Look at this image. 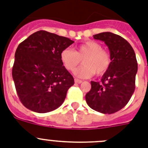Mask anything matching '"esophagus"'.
Returning a JSON list of instances; mask_svg holds the SVG:
<instances>
[{"mask_svg":"<svg viewBox=\"0 0 148 148\" xmlns=\"http://www.w3.org/2000/svg\"><path fill=\"white\" fill-rule=\"evenodd\" d=\"M74 82H75L76 84H81L82 80H79V79H77V78H75V79H74Z\"/></svg>","mask_w":148,"mask_h":148,"instance_id":"34e87169","label":"esophagus"}]
</instances>
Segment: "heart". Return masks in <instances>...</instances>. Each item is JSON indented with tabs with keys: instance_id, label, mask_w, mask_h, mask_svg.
<instances>
[{
	"instance_id": "heart-1",
	"label": "heart",
	"mask_w": 148,
	"mask_h": 148,
	"mask_svg": "<svg viewBox=\"0 0 148 148\" xmlns=\"http://www.w3.org/2000/svg\"><path fill=\"white\" fill-rule=\"evenodd\" d=\"M84 59V66L74 71V75L79 78H89L95 73L98 75L105 74L111 63L110 53L93 40L79 45L76 51L67 47L60 53L61 62L68 71H74Z\"/></svg>"
}]
</instances>
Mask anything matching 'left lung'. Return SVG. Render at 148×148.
Instances as JSON below:
<instances>
[{
  "label": "left lung",
  "instance_id": "8db88e82",
  "mask_svg": "<svg viewBox=\"0 0 148 148\" xmlns=\"http://www.w3.org/2000/svg\"><path fill=\"white\" fill-rule=\"evenodd\" d=\"M93 38L108 46L111 63L101 81H91V89L86 95V101L98 112L114 114L126 106L135 91L137 60L132 46L120 35L103 32Z\"/></svg>",
  "mask_w": 148,
  "mask_h": 148
}]
</instances>
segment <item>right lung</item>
Masks as SVG:
<instances>
[{"label": "right lung", "instance_id": "1", "mask_svg": "<svg viewBox=\"0 0 148 148\" xmlns=\"http://www.w3.org/2000/svg\"><path fill=\"white\" fill-rule=\"evenodd\" d=\"M74 41L38 31L19 43L12 76L18 99L29 110L47 113L64 102L74 77L63 66L60 53Z\"/></svg>", "mask_w": 148, "mask_h": 148}]
</instances>
